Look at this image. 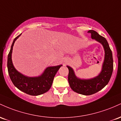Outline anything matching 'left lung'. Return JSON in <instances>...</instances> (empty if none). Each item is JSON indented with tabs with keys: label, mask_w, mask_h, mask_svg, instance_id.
Masks as SVG:
<instances>
[{
	"label": "left lung",
	"mask_w": 121,
	"mask_h": 121,
	"mask_svg": "<svg viewBox=\"0 0 121 121\" xmlns=\"http://www.w3.org/2000/svg\"><path fill=\"white\" fill-rule=\"evenodd\" d=\"M88 32L91 34L92 39L101 43L104 47V57L101 71L94 78L81 79L76 76L73 68L67 66L69 71L68 81L70 87L74 91L85 95H90L97 93L106 86L113 70L112 52L107 40L96 31L89 30Z\"/></svg>",
	"instance_id": "8db88e82"
}]
</instances>
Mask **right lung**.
<instances>
[{
	"label": "right lung",
	"instance_id": "obj_1",
	"mask_svg": "<svg viewBox=\"0 0 121 121\" xmlns=\"http://www.w3.org/2000/svg\"><path fill=\"white\" fill-rule=\"evenodd\" d=\"M21 34L14 39L8 55L7 68L9 77L14 86L22 91L31 95H41L50 90L55 74L62 65L47 67L42 74L38 77H28L19 72L13 65L12 53L15 42Z\"/></svg>",
	"mask_w": 121,
	"mask_h": 121
}]
</instances>
